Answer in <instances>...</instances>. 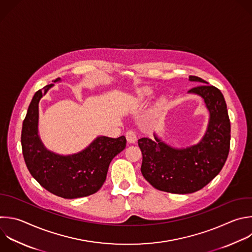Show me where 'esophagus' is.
<instances>
[{
    "label": "esophagus",
    "instance_id": "34e87169",
    "mask_svg": "<svg viewBox=\"0 0 252 252\" xmlns=\"http://www.w3.org/2000/svg\"><path fill=\"white\" fill-rule=\"evenodd\" d=\"M126 137L128 143H134L136 141V133L133 130H128L126 133Z\"/></svg>",
    "mask_w": 252,
    "mask_h": 252
}]
</instances>
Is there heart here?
<instances>
[{"mask_svg": "<svg viewBox=\"0 0 252 252\" xmlns=\"http://www.w3.org/2000/svg\"><path fill=\"white\" fill-rule=\"evenodd\" d=\"M153 95V91L149 88H143L139 91H137L136 93V96H135V101L137 103H145L147 102ZM166 104V100L163 98V99H160L157 103V108L158 109H161L165 106Z\"/></svg>", "mask_w": 252, "mask_h": 252, "instance_id": "1", "label": "heart"}]
</instances>
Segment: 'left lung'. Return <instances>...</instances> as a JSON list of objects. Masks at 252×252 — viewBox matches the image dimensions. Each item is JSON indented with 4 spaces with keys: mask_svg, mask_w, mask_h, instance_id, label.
<instances>
[{
    "mask_svg": "<svg viewBox=\"0 0 252 252\" xmlns=\"http://www.w3.org/2000/svg\"><path fill=\"white\" fill-rule=\"evenodd\" d=\"M189 80L202 84L188 93L201 96L210 113L201 141L186 148H174L156 134L155 140L138 139L143 177L155 189L173 194H190L204 188L220 172L229 152L230 122L221 92L200 77L189 76Z\"/></svg>",
    "mask_w": 252,
    "mask_h": 252,
    "instance_id": "8db88e82",
    "label": "left lung"
}]
</instances>
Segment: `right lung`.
Instances as JSON below:
<instances>
[{
	"instance_id": "obj_1",
	"label": "right lung",
	"mask_w": 252,
	"mask_h": 252,
	"mask_svg": "<svg viewBox=\"0 0 252 252\" xmlns=\"http://www.w3.org/2000/svg\"><path fill=\"white\" fill-rule=\"evenodd\" d=\"M60 81L57 78L54 82ZM53 84L38 90L23 123L22 148L32 177L50 193L76 199L98 192L107 178L109 165L126 144L124 135L118 138L98 136L88 147L72 155H59L45 148L38 135V103Z\"/></svg>"
}]
</instances>
